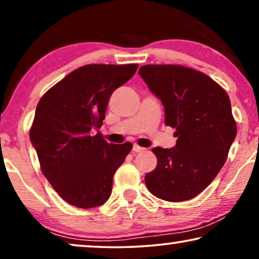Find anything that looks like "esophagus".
I'll return each instance as SVG.
<instances>
[{
	"mask_svg": "<svg viewBox=\"0 0 259 259\" xmlns=\"http://www.w3.org/2000/svg\"><path fill=\"white\" fill-rule=\"evenodd\" d=\"M145 148L139 146V145H137V144L133 145V152H136V153H138V152H143Z\"/></svg>",
	"mask_w": 259,
	"mask_h": 259,
	"instance_id": "obj_1",
	"label": "esophagus"
}]
</instances>
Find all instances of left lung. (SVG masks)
<instances>
[{"label":"left lung","instance_id":"8db88e82","mask_svg":"<svg viewBox=\"0 0 259 259\" xmlns=\"http://www.w3.org/2000/svg\"><path fill=\"white\" fill-rule=\"evenodd\" d=\"M139 74L178 138L173 148L152 150L158 162L145 176L147 189L162 200L192 199L221 171L236 138L229 95L206 74L184 66L146 65Z\"/></svg>","mask_w":259,"mask_h":259}]
</instances>
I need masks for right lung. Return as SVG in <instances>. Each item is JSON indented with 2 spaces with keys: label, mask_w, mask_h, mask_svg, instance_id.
Instances as JSON below:
<instances>
[{
  "label": "right lung",
  "mask_w": 259,
  "mask_h": 259,
  "mask_svg": "<svg viewBox=\"0 0 259 259\" xmlns=\"http://www.w3.org/2000/svg\"><path fill=\"white\" fill-rule=\"evenodd\" d=\"M137 63L86 65L46 92L29 137L41 171L73 206L92 208L107 201L113 176L133 145L108 144L100 133L109 98L134 75Z\"/></svg>",
  "instance_id": "add662e5"
}]
</instances>
